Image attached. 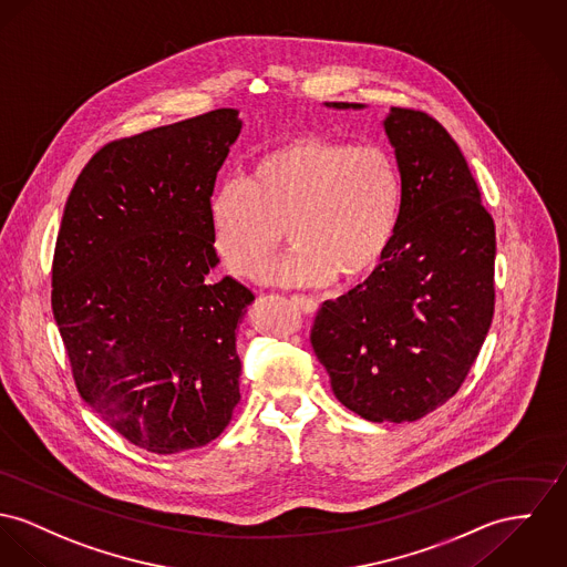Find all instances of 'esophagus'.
I'll return each instance as SVG.
<instances>
[{
	"instance_id": "esophagus-1",
	"label": "esophagus",
	"mask_w": 567,
	"mask_h": 567,
	"mask_svg": "<svg viewBox=\"0 0 567 567\" xmlns=\"http://www.w3.org/2000/svg\"><path fill=\"white\" fill-rule=\"evenodd\" d=\"M291 302H293V306H296L298 310H302L305 315H315L317 308H319L312 298H305V296H298V298H293Z\"/></svg>"
}]
</instances>
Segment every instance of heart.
Wrapping results in <instances>:
<instances>
[{
    "mask_svg": "<svg viewBox=\"0 0 567 567\" xmlns=\"http://www.w3.org/2000/svg\"><path fill=\"white\" fill-rule=\"evenodd\" d=\"M401 203V173L384 146L300 135L257 157L244 181H224L209 226L219 259L241 280H261L287 230L296 252L274 269V282L351 285L389 252Z\"/></svg>",
    "mask_w": 567,
    "mask_h": 567,
    "instance_id": "b5f03b06",
    "label": "heart"
}]
</instances>
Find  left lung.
Here are the masks:
<instances>
[{
    "label": "left lung",
    "instance_id": "left-lung-1",
    "mask_svg": "<svg viewBox=\"0 0 567 567\" xmlns=\"http://www.w3.org/2000/svg\"><path fill=\"white\" fill-rule=\"evenodd\" d=\"M384 130L403 185L391 248L362 285L323 302L310 346L351 412L412 423L460 391L480 355L494 317L496 233L436 118L391 107Z\"/></svg>",
    "mask_w": 567,
    "mask_h": 567
}]
</instances>
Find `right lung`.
I'll return each mask as SVG.
<instances>
[{
    "label": "right lung",
    "instance_id": "1",
    "mask_svg": "<svg viewBox=\"0 0 567 567\" xmlns=\"http://www.w3.org/2000/svg\"><path fill=\"white\" fill-rule=\"evenodd\" d=\"M237 110L221 107L105 144L64 207L51 308L87 405L131 444L205 446L239 403L235 339L250 289L226 276L209 200Z\"/></svg>",
    "mask_w": 567,
    "mask_h": 567
}]
</instances>
